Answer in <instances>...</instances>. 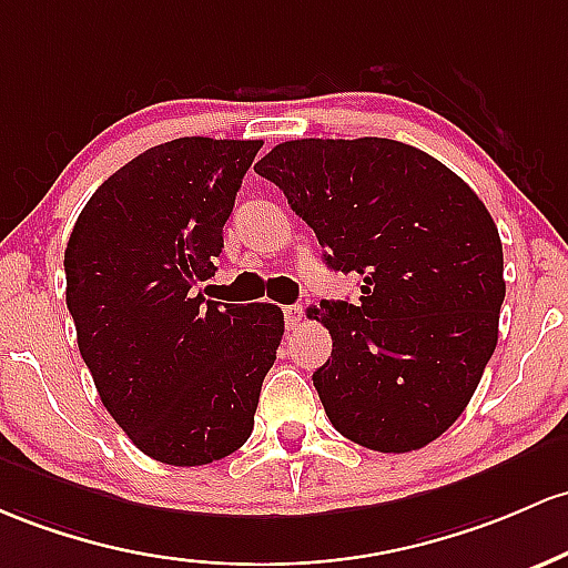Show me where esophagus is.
<instances>
[{
	"label": "esophagus",
	"instance_id": "1",
	"mask_svg": "<svg viewBox=\"0 0 568 568\" xmlns=\"http://www.w3.org/2000/svg\"><path fill=\"white\" fill-rule=\"evenodd\" d=\"M283 315H285V328H288V332H294V328L302 326L304 310L298 307V304H288V307H283Z\"/></svg>",
	"mask_w": 568,
	"mask_h": 568
}]
</instances>
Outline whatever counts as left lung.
<instances>
[{"mask_svg":"<svg viewBox=\"0 0 568 568\" xmlns=\"http://www.w3.org/2000/svg\"><path fill=\"white\" fill-rule=\"evenodd\" d=\"M313 229L334 272L364 277L358 304L321 302L332 334L313 375L328 420L377 453L442 436L496 351L504 294L498 229L434 155L383 136L291 140L255 164Z\"/></svg>","mask_w":568,"mask_h":568,"instance_id":"1","label":"left lung"}]
</instances>
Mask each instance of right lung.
Segmentation results:
<instances>
[{
	"label": "right lung",
	"mask_w": 568,
	"mask_h": 568,
	"mask_svg": "<svg viewBox=\"0 0 568 568\" xmlns=\"http://www.w3.org/2000/svg\"><path fill=\"white\" fill-rule=\"evenodd\" d=\"M261 140L180 136L110 174L64 253L67 307L99 398L145 456L202 466L253 432L285 321L204 302L223 223Z\"/></svg>",
	"instance_id": "obj_1"
}]
</instances>
